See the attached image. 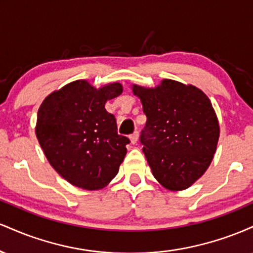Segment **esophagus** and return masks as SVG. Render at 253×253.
Here are the masks:
<instances>
[{"instance_id":"34e87169","label":"esophagus","mask_w":253,"mask_h":253,"mask_svg":"<svg viewBox=\"0 0 253 253\" xmlns=\"http://www.w3.org/2000/svg\"><path fill=\"white\" fill-rule=\"evenodd\" d=\"M129 139H130V143L135 144L136 141H138V139H139V132H138V130H135V132L133 133V134H130L129 135Z\"/></svg>"}]
</instances>
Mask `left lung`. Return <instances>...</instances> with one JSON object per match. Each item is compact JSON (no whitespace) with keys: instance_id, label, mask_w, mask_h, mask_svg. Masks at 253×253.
Returning a JSON list of instances; mask_svg holds the SVG:
<instances>
[{"instance_id":"obj_1","label":"left lung","mask_w":253,"mask_h":253,"mask_svg":"<svg viewBox=\"0 0 253 253\" xmlns=\"http://www.w3.org/2000/svg\"><path fill=\"white\" fill-rule=\"evenodd\" d=\"M147 120L140 133L155 178L170 190L190 187L210 167L219 139L211 100L193 85L164 80L155 89L134 85Z\"/></svg>"}]
</instances>
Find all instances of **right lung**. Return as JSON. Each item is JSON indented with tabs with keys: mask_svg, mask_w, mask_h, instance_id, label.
Masks as SVG:
<instances>
[{
	"mask_svg": "<svg viewBox=\"0 0 253 253\" xmlns=\"http://www.w3.org/2000/svg\"><path fill=\"white\" fill-rule=\"evenodd\" d=\"M123 92L120 83L95 89L75 81L52 92L38 110L36 134L53 169L78 188L97 190L117 176L129 139L104 108Z\"/></svg>",
	"mask_w": 253,
	"mask_h": 253,
	"instance_id": "obj_1",
	"label": "right lung"
}]
</instances>
